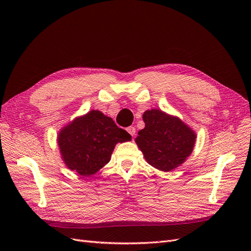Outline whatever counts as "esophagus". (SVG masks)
Masks as SVG:
<instances>
[{"label":"esophagus","mask_w":251,"mask_h":251,"mask_svg":"<svg viewBox=\"0 0 251 251\" xmlns=\"http://www.w3.org/2000/svg\"><path fill=\"white\" fill-rule=\"evenodd\" d=\"M126 131H127V133L130 134L132 137H134L135 136V134H136V128L134 127V126H128V127H126Z\"/></svg>","instance_id":"obj_1"}]
</instances>
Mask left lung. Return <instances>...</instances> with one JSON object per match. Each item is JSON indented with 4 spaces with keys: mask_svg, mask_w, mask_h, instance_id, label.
Returning <instances> with one entry per match:
<instances>
[{
    "mask_svg": "<svg viewBox=\"0 0 251 251\" xmlns=\"http://www.w3.org/2000/svg\"><path fill=\"white\" fill-rule=\"evenodd\" d=\"M142 119L146 126L135 141L149 164L170 172L192 154L196 134L178 117L153 109L144 112Z\"/></svg>",
    "mask_w": 251,
    "mask_h": 251,
    "instance_id": "8db88e82",
    "label": "left lung"
}]
</instances>
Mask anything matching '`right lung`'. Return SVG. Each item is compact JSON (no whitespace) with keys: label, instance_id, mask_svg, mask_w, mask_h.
Returning <instances> with one entry per match:
<instances>
[{"label":"right lung","instance_id":"1","mask_svg":"<svg viewBox=\"0 0 251 251\" xmlns=\"http://www.w3.org/2000/svg\"><path fill=\"white\" fill-rule=\"evenodd\" d=\"M132 136L100 111L92 110L62 128L57 143L67 168L80 176H91L107 164L116 143Z\"/></svg>","mask_w":251,"mask_h":251}]
</instances>
